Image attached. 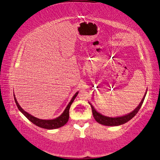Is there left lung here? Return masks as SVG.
Wrapping results in <instances>:
<instances>
[{
    "label": "left lung",
    "mask_w": 160,
    "mask_h": 160,
    "mask_svg": "<svg viewBox=\"0 0 160 160\" xmlns=\"http://www.w3.org/2000/svg\"><path fill=\"white\" fill-rule=\"evenodd\" d=\"M146 93H147V91L146 92V93H145V95L143 98L141 103H139L138 107H137L136 109H135L134 111H133L132 112H131L130 113H129L126 115L122 116V117L109 118V117H106V116L102 115L99 113L97 112L96 110L93 107V105H92L91 103H89L91 107V109H92V113H93V118H95L97 122H98L99 123H100L101 125H107V126H118V125H122L125 123L128 122V121H129L130 119H132L134 117V116L138 113L139 109L141 108L142 105L143 103V101H144L145 98H146Z\"/></svg>",
    "instance_id": "1"
}]
</instances>
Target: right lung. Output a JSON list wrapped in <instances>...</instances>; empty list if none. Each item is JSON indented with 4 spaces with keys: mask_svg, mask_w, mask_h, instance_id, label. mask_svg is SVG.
Here are the masks:
<instances>
[{
    "mask_svg": "<svg viewBox=\"0 0 160 160\" xmlns=\"http://www.w3.org/2000/svg\"><path fill=\"white\" fill-rule=\"evenodd\" d=\"M77 94H78V92H77V93L75 94V95L72 97V99L71 100L68 105L67 106V108L65 109V111H63V113H62L59 116V117H58L54 119H51V120L40 119H38L35 117H34V116L31 115L29 113H28L27 112H26L25 111H24L21 108V106L19 105V104L17 102L15 97H14V101H15V103L17 104V106L18 107V109L21 111L22 114L25 115V117L30 121V122H31L32 123L36 125L37 126L39 127V128L47 129H53L59 128L62 126H63V125L65 124H66L67 122H68L69 118V109H70V107H71L72 103L73 102V101L75 100L76 96L77 95Z\"/></svg>",
    "mask_w": 160,
    "mask_h": 160,
    "instance_id": "add662e5",
    "label": "right lung"
}]
</instances>
